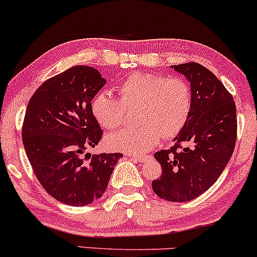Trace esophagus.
<instances>
[{
  "mask_svg": "<svg viewBox=\"0 0 257 257\" xmlns=\"http://www.w3.org/2000/svg\"><path fill=\"white\" fill-rule=\"evenodd\" d=\"M130 157H131L132 159H135V161H138V162H146V159H148L146 156H138V155H131Z\"/></svg>",
  "mask_w": 257,
  "mask_h": 257,
  "instance_id": "esophagus-1",
  "label": "esophagus"
}]
</instances>
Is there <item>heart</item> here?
Here are the masks:
<instances>
[{
  "instance_id": "heart-1",
  "label": "heart",
  "mask_w": 257,
  "mask_h": 257,
  "mask_svg": "<svg viewBox=\"0 0 257 257\" xmlns=\"http://www.w3.org/2000/svg\"><path fill=\"white\" fill-rule=\"evenodd\" d=\"M120 99L101 92L92 102V112L105 130L122 125L126 107L139 106L138 127L125 128L106 137L108 149L127 153H144L161 138H171L188 121L192 105L190 85L183 78H166L157 73L137 72L116 87Z\"/></svg>"
}]
</instances>
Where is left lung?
<instances>
[{
    "instance_id": "obj_1",
    "label": "left lung",
    "mask_w": 257,
    "mask_h": 257,
    "mask_svg": "<svg viewBox=\"0 0 257 257\" xmlns=\"http://www.w3.org/2000/svg\"><path fill=\"white\" fill-rule=\"evenodd\" d=\"M172 68L189 80L192 105L175 145L155 153L163 173L152 189L166 201L188 202L204 194L230 161L237 136L236 106L224 85L204 66L188 62Z\"/></svg>"
}]
</instances>
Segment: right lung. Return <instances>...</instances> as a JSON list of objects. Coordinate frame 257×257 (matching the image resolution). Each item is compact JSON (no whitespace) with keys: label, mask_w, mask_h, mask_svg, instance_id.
I'll return each instance as SVG.
<instances>
[{"label":"right lung","mask_w":257,"mask_h":257,"mask_svg":"<svg viewBox=\"0 0 257 257\" xmlns=\"http://www.w3.org/2000/svg\"><path fill=\"white\" fill-rule=\"evenodd\" d=\"M106 84L98 69L75 66L45 81L27 106L22 141L43 189L73 206L101 197L121 153L91 155L102 130L92 99Z\"/></svg>","instance_id":"obj_1"}]
</instances>
